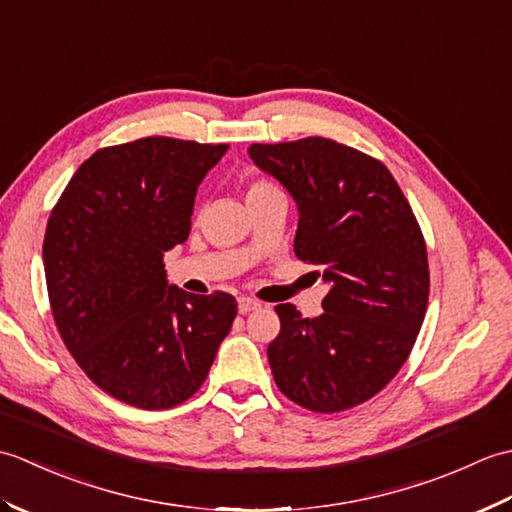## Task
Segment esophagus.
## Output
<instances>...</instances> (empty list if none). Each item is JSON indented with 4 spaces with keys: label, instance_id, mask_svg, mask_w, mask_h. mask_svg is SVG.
<instances>
[{
    "label": "esophagus",
    "instance_id": "obj_1",
    "mask_svg": "<svg viewBox=\"0 0 512 512\" xmlns=\"http://www.w3.org/2000/svg\"><path fill=\"white\" fill-rule=\"evenodd\" d=\"M237 308H239V312H242V314H248V312L257 310L259 303L255 299H250V297H239L237 299Z\"/></svg>",
    "mask_w": 512,
    "mask_h": 512
}]
</instances>
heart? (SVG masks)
<instances>
[{
    "label": "heart",
    "mask_w": 512,
    "mask_h": 512,
    "mask_svg": "<svg viewBox=\"0 0 512 512\" xmlns=\"http://www.w3.org/2000/svg\"><path fill=\"white\" fill-rule=\"evenodd\" d=\"M266 189H270V184H266V182H253L248 187V191H246V198L248 195H255V193H262V191H266Z\"/></svg>",
    "instance_id": "1"
}]
</instances>
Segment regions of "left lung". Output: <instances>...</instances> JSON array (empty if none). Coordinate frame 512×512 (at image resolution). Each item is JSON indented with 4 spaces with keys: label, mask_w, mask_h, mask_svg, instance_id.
Instances as JSON below:
<instances>
[{
    "label": "left lung",
    "mask_w": 512,
    "mask_h": 512,
    "mask_svg": "<svg viewBox=\"0 0 512 512\" xmlns=\"http://www.w3.org/2000/svg\"><path fill=\"white\" fill-rule=\"evenodd\" d=\"M255 165L292 195L295 253L319 266L323 314L292 303L268 363L281 394L310 411H343L378 394L407 361L429 301L427 246L389 169L328 138L250 145Z\"/></svg>",
    "instance_id": "8db88e82"
}]
</instances>
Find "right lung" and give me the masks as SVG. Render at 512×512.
I'll return each mask as SVG.
<instances>
[{"mask_svg":"<svg viewBox=\"0 0 512 512\" xmlns=\"http://www.w3.org/2000/svg\"><path fill=\"white\" fill-rule=\"evenodd\" d=\"M228 145L165 136L99 149L65 187L43 239L52 317L94 385L138 409H169L209 376L235 297L169 284L195 193Z\"/></svg>","mask_w":512,"mask_h":512,"instance_id":"obj_1","label":"right lung"}]
</instances>
